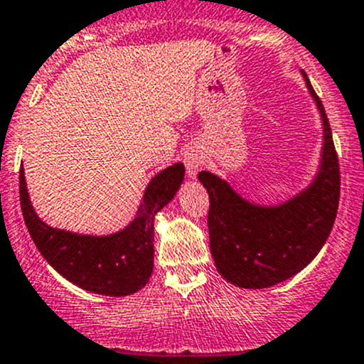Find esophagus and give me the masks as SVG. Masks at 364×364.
I'll return each mask as SVG.
<instances>
[{
    "label": "esophagus",
    "mask_w": 364,
    "mask_h": 364,
    "mask_svg": "<svg viewBox=\"0 0 364 364\" xmlns=\"http://www.w3.org/2000/svg\"><path fill=\"white\" fill-rule=\"evenodd\" d=\"M183 162H185L186 172H188L190 178H195L197 172L204 166V155L198 150H186L185 155H183Z\"/></svg>",
    "instance_id": "1"
}]
</instances>
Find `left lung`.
Returning <instances> with one entry per match:
<instances>
[{
    "mask_svg": "<svg viewBox=\"0 0 364 364\" xmlns=\"http://www.w3.org/2000/svg\"><path fill=\"white\" fill-rule=\"evenodd\" d=\"M305 83L323 120V156L304 192L281 205H256L225 179L202 171L209 193V244L218 272L246 289L270 288L309 265L333 228L340 200V167L326 112L307 75Z\"/></svg>",
    "mask_w": 364,
    "mask_h": 364,
    "instance_id": "1",
    "label": "left lung"
}]
</instances>
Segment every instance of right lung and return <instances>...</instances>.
<instances>
[{
    "label": "right lung",
    "instance_id": "1",
    "mask_svg": "<svg viewBox=\"0 0 364 364\" xmlns=\"http://www.w3.org/2000/svg\"><path fill=\"white\" fill-rule=\"evenodd\" d=\"M185 166L174 164L151 178L131 225L112 235H82L48 227L31 205L24 169L18 176L21 208L38 251L64 279L85 291L127 296L144 288L153 272V221L174 198Z\"/></svg>",
    "mask_w": 364,
    "mask_h": 364
}]
</instances>
